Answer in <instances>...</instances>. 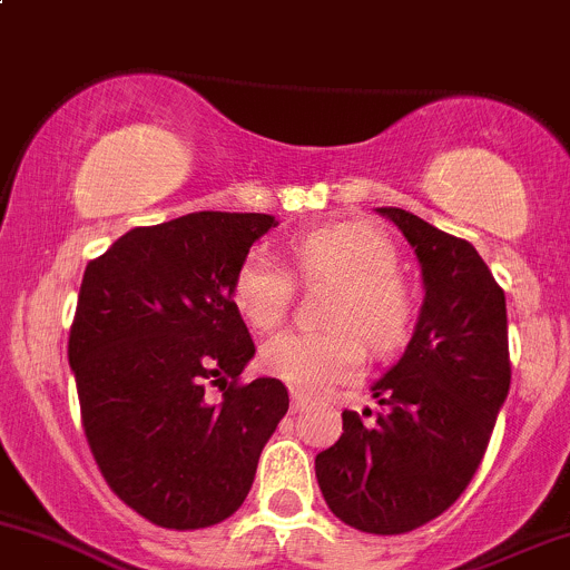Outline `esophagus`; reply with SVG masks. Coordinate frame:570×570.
I'll use <instances>...</instances> for the list:
<instances>
[{
	"label": "esophagus",
	"instance_id": "34e87169",
	"mask_svg": "<svg viewBox=\"0 0 570 570\" xmlns=\"http://www.w3.org/2000/svg\"><path fill=\"white\" fill-rule=\"evenodd\" d=\"M309 403H313V401H309V397L304 395V392H291V409H293V412H304V409H307Z\"/></svg>",
	"mask_w": 570,
	"mask_h": 570
}]
</instances>
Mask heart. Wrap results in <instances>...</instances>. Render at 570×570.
Here are the masks:
<instances>
[{"label": "heart", "mask_w": 570, "mask_h": 570, "mask_svg": "<svg viewBox=\"0 0 570 570\" xmlns=\"http://www.w3.org/2000/svg\"><path fill=\"white\" fill-rule=\"evenodd\" d=\"M302 277L334 279L321 332H283L268 340L261 362L298 392H326L365 371L367 345L386 356L403 348L416 321V296L397 272L395 246L373 227L324 225L291 242ZM233 302L257 332H274L293 302L291 272L252 249L233 277Z\"/></svg>", "instance_id": "heart-1"}]
</instances>
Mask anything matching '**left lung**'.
Returning a JSON list of instances; mask_svg holds the SVG:
<instances>
[{"label":"left lung","mask_w":570,"mask_h":570,"mask_svg":"<svg viewBox=\"0 0 570 570\" xmlns=\"http://www.w3.org/2000/svg\"><path fill=\"white\" fill-rule=\"evenodd\" d=\"M414 246L425 302L406 354L375 381L381 412H343V436L315 455L334 515L403 535L442 515L478 472L510 390L504 291L466 238L403 208H379Z\"/></svg>","instance_id":"obj_1"}]
</instances>
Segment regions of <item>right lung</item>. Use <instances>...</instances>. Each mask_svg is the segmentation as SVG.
Listing matches in <instances>:
<instances>
[{
  "mask_svg": "<svg viewBox=\"0 0 570 570\" xmlns=\"http://www.w3.org/2000/svg\"><path fill=\"white\" fill-rule=\"evenodd\" d=\"M277 225L197 210L134 227L87 263L68 337L81 425L109 489L150 524L236 513L287 412L283 381H242L255 343L233 302L238 263Z\"/></svg>",
  "mask_w": 570,
  "mask_h": 570,
  "instance_id": "obj_1",
  "label": "right lung"
}]
</instances>
